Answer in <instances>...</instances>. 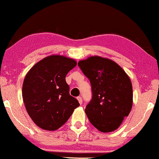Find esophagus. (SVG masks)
I'll return each mask as SVG.
<instances>
[{"mask_svg": "<svg viewBox=\"0 0 159 159\" xmlns=\"http://www.w3.org/2000/svg\"><path fill=\"white\" fill-rule=\"evenodd\" d=\"M77 100H78V102H79V103L80 105H82V98L81 97H77Z\"/></svg>", "mask_w": 159, "mask_h": 159, "instance_id": "obj_1", "label": "esophagus"}]
</instances>
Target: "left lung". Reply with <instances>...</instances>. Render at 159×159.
Masks as SVG:
<instances>
[{
    "label": "left lung",
    "mask_w": 159,
    "mask_h": 159,
    "mask_svg": "<svg viewBox=\"0 0 159 159\" xmlns=\"http://www.w3.org/2000/svg\"><path fill=\"white\" fill-rule=\"evenodd\" d=\"M90 81L93 98L85 108L89 120L102 133L116 130L133 106L130 77L111 59L95 56L78 62Z\"/></svg>",
    "instance_id": "8db88e82"
}]
</instances>
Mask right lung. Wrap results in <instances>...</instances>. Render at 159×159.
<instances>
[{
	"label": "right lung",
	"mask_w": 159,
	"mask_h": 159,
	"mask_svg": "<svg viewBox=\"0 0 159 159\" xmlns=\"http://www.w3.org/2000/svg\"><path fill=\"white\" fill-rule=\"evenodd\" d=\"M76 65L75 59L51 55L38 61L25 77L23 100L30 118L42 129H58L80 106L77 99L70 95L65 80Z\"/></svg>",
	"instance_id": "1"
}]
</instances>
